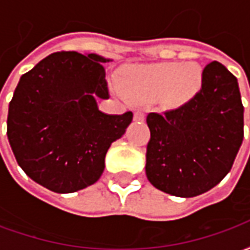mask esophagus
<instances>
[{"instance_id": "1", "label": "esophagus", "mask_w": 250, "mask_h": 250, "mask_svg": "<svg viewBox=\"0 0 250 250\" xmlns=\"http://www.w3.org/2000/svg\"><path fill=\"white\" fill-rule=\"evenodd\" d=\"M134 120H135V122H143V120H145V112L136 111L135 114H134Z\"/></svg>"}]
</instances>
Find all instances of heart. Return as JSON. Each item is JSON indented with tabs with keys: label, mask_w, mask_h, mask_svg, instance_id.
<instances>
[{
	"label": "heart",
	"mask_w": 250,
	"mask_h": 250,
	"mask_svg": "<svg viewBox=\"0 0 250 250\" xmlns=\"http://www.w3.org/2000/svg\"><path fill=\"white\" fill-rule=\"evenodd\" d=\"M204 85V72L197 62H166L131 66L119 82L125 98L135 102L161 93L163 102L179 107L191 102Z\"/></svg>",
	"instance_id": "obj_1"
}]
</instances>
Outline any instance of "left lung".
Wrapping results in <instances>:
<instances>
[{
    "label": "left lung",
    "mask_w": 250,
    "mask_h": 250,
    "mask_svg": "<svg viewBox=\"0 0 250 250\" xmlns=\"http://www.w3.org/2000/svg\"><path fill=\"white\" fill-rule=\"evenodd\" d=\"M147 179L175 197L206 193L225 178L244 139V105L234 75L218 62L204 68V85L179 108L147 115Z\"/></svg>",
    "instance_id": "obj_1"
}]
</instances>
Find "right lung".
<instances>
[{
    "instance_id": "1",
    "label": "right lung",
    "mask_w": 250,
    "mask_h": 250,
    "mask_svg": "<svg viewBox=\"0 0 250 250\" xmlns=\"http://www.w3.org/2000/svg\"><path fill=\"white\" fill-rule=\"evenodd\" d=\"M89 53L56 52L24 73L9 103L8 139L25 174L55 193L93 185L104 171L111 143L132 122V112L107 115L103 62Z\"/></svg>"
}]
</instances>
